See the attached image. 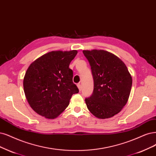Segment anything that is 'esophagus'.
<instances>
[{"label": "esophagus", "mask_w": 156, "mask_h": 156, "mask_svg": "<svg viewBox=\"0 0 156 156\" xmlns=\"http://www.w3.org/2000/svg\"><path fill=\"white\" fill-rule=\"evenodd\" d=\"M77 86H78V89H79V90L81 91V90H82L81 84H80V83H78V84H77Z\"/></svg>", "instance_id": "34e87169"}]
</instances>
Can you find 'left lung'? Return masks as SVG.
Returning <instances> with one entry per match:
<instances>
[{
    "instance_id": "8db88e82",
    "label": "left lung",
    "mask_w": 156,
    "mask_h": 156,
    "mask_svg": "<svg viewBox=\"0 0 156 156\" xmlns=\"http://www.w3.org/2000/svg\"><path fill=\"white\" fill-rule=\"evenodd\" d=\"M94 80L93 94L85 99L89 111L100 119L111 118L126 105L132 80L118 57L104 50L83 51Z\"/></svg>"
}]
</instances>
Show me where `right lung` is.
I'll use <instances>...</instances> for the list:
<instances>
[{
    "mask_svg": "<svg viewBox=\"0 0 156 156\" xmlns=\"http://www.w3.org/2000/svg\"><path fill=\"white\" fill-rule=\"evenodd\" d=\"M77 51H51L38 58L28 67L24 90L31 107L37 114L54 119L65 110L74 94L78 93L69 67Z\"/></svg>",
    "mask_w": 156,
    "mask_h": 156,
    "instance_id": "add662e5",
    "label": "right lung"
}]
</instances>
